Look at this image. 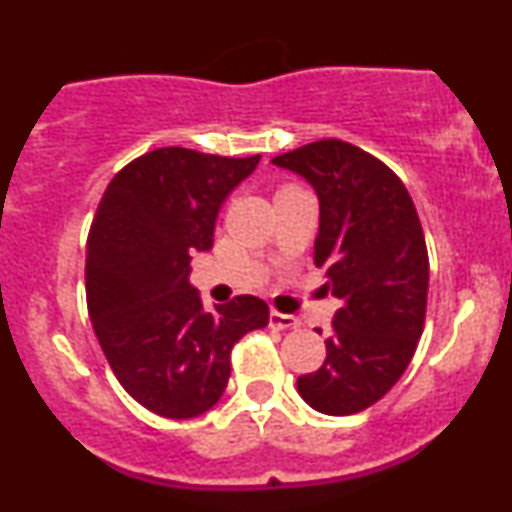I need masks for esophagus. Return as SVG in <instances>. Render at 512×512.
<instances>
[{
    "label": "esophagus",
    "mask_w": 512,
    "mask_h": 512,
    "mask_svg": "<svg viewBox=\"0 0 512 512\" xmlns=\"http://www.w3.org/2000/svg\"><path fill=\"white\" fill-rule=\"evenodd\" d=\"M269 325L276 327V330H296L301 322H298L293 315H284L279 313V310H272V313H269Z\"/></svg>",
    "instance_id": "obj_1"
}]
</instances>
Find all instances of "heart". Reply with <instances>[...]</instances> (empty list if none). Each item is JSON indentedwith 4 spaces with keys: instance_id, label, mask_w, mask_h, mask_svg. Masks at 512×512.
I'll return each mask as SVG.
<instances>
[{
    "instance_id": "obj_1",
    "label": "heart",
    "mask_w": 512,
    "mask_h": 512,
    "mask_svg": "<svg viewBox=\"0 0 512 512\" xmlns=\"http://www.w3.org/2000/svg\"><path fill=\"white\" fill-rule=\"evenodd\" d=\"M281 190H289V185H286V187H281Z\"/></svg>"
}]
</instances>
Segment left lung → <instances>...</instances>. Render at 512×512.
I'll list each match as a JSON object with an SVG mask.
<instances>
[{"mask_svg": "<svg viewBox=\"0 0 512 512\" xmlns=\"http://www.w3.org/2000/svg\"><path fill=\"white\" fill-rule=\"evenodd\" d=\"M272 163L317 192L315 264L339 301L325 363L298 378V392L322 414H356L402 378L424 332V228L404 182L354 144L320 139Z\"/></svg>", "mask_w": 512, "mask_h": 512, "instance_id": "obj_1", "label": "left lung"}]
</instances>
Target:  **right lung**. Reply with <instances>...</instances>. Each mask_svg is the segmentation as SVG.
<instances>
[{
  "mask_svg": "<svg viewBox=\"0 0 512 512\" xmlns=\"http://www.w3.org/2000/svg\"><path fill=\"white\" fill-rule=\"evenodd\" d=\"M260 163L166 146L110 180L86 240V305L115 378L142 407L192 419L219 402L231 349L269 322L255 296L204 310L190 284L223 199Z\"/></svg>",
  "mask_w": 512,
  "mask_h": 512,
  "instance_id": "obj_1",
  "label": "right lung"
}]
</instances>
